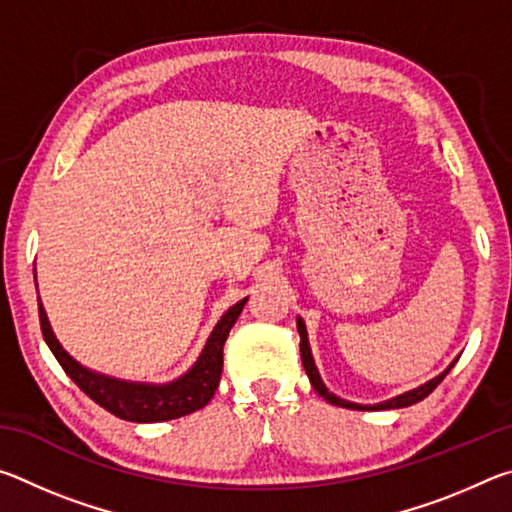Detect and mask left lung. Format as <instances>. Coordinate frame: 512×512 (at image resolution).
Masks as SVG:
<instances>
[{"mask_svg": "<svg viewBox=\"0 0 512 512\" xmlns=\"http://www.w3.org/2000/svg\"><path fill=\"white\" fill-rule=\"evenodd\" d=\"M296 325H298V334H300V357H302V366H305V370H307V377H309V381H311V386H314V391H316L320 397H325V400H327L329 404L343 406V409H352V411L404 409V406H411V404H415V402L424 400V397H427V395L433 391V388H436V386L440 384V381L445 379L447 372L452 370L454 363L458 361V357H456L443 372H440V375H436V377L429 379V381H424V384L418 386V388H411V391H406V393H402V395L391 397V400H384V402H379V404H357V402L343 400V397H339V395H334V393L327 391L325 381L320 379V372H318V368H316L314 357H311V348H309V336H307L305 320H302V318L298 316V318H296Z\"/></svg>", "mask_w": 512, "mask_h": 512, "instance_id": "1", "label": "left lung"}]
</instances>
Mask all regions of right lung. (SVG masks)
Here are the masks:
<instances>
[{"mask_svg":"<svg viewBox=\"0 0 512 512\" xmlns=\"http://www.w3.org/2000/svg\"><path fill=\"white\" fill-rule=\"evenodd\" d=\"M38 287V284H36ZM246 300H239L221 316L219 323L214 325L210 339L205 341L203 352L185 375L167 381V384H151V381H128L110 375H101L97 370L81 366L72 354L60 345L54 329L49 325L47 311L38 298L40 311V327L42 336L54 352L60 366L67 372V377L74 381L81 391L97 402L103 409L117 415L128 422H164L183 415L194 413L212 400V395L219 386L221 370H223V343L228 339L232 325L244 309Z\"/></svg>","mask_w":512,"mask_h":512,"instance_id":"add662e5","label":"right lung"}]
</instances>
